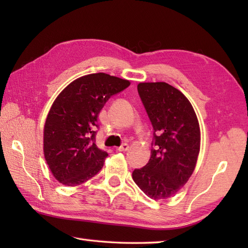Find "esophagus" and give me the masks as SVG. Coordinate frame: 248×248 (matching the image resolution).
<instances>
[{
  "label": "esophagus",
  "mask_w": 248,
  "mask_h": 248,
  "mask_svg": "<svg viewBox=\"0 0 248 248\" xmlns=\"http://www.w3.org/2000/svg\"><path fill=\"white\" fill-rule=\"evenodd\" d=\"M130 148V146L128 144H123L120 147H117L118 151H128Z\"/></svg>",
  "instance_id": "esophagus-1"
}]
</instances>
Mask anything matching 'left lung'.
Returning <instances> with one entry per match:
<instances>
[{"label": "left lung", "mask_w": 248, "mask_h": 248, "mask_svg": "<svg viewBox=\"0 0 248 248\" xmlns=\"http://www.w3.org/2000/svg\"><path fill=\"white\" fill-rule=\"evenodd\" d=\"M138 91L155 133L150 159L132 178L151 199H167L188 181L196 166L199 123L188 99L170 84L140 83Z\"/></svg>", "instance_id": "1"}]
</instances>
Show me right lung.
<instances>
[{
  "instance_id": "1",
  "label": "right lung",
  "mask_w": 248,
  "mask_h": 248,
  "mask_svg": "<svg viewBox=\"0 0 248 248\" xmlns=\"http://www.w3.org/2000/svg\"><path fill=\"white\" fill-rule=\"evenodd\" d=\"M129 85L124 78L92 73L72 81L56 97L44 128V155L60 183L80 186L103 167L108 154L94 140L98 115L113 94Z\"/></svg>"
}]
</instances>
